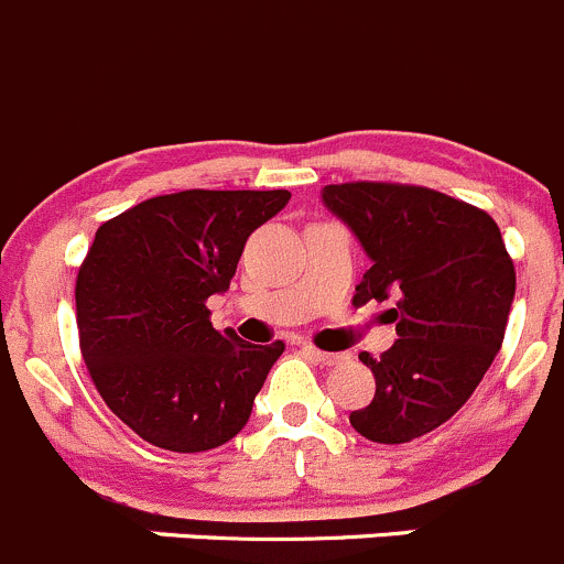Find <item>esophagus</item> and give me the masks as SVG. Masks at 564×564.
I'll use <instances>...</instances> for the list:
<instances>
[{
  "instance_id": "obj_1",
  "label": "esophagus",
  "mask_w": 564,
  "mask_h": 564,
  "mask_svg": "<svg viewBox=\"0 0 564 564\" xmlns=\"http://www.w3.org/2000/svg\"><path fill=\"white\" fill-rule=\"evenodd\" d=\"M303 352L311 355L314 360H319L322 366H336V364H341V360H347V355L344 352H322V349H316V347H303Z\"/></svg>"
}]
</instances>
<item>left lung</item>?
Wrapping results in <instances>:
<instances>
[{
	"label": "left lung",
	"instance_id": "8db88e82",
	"mask_svg": "<svg viewBox=\"0 0 564 564\" xmlns=\"http://www.w3.org/2000/svg\"><path fill=\"white\" fill-rule=\"evenodd\" d=\"M336 215L371 267L355 303L397 300L388 322L397 341L360 360L375 375V399L349 413L375 444H408L457 413L505 341L516 267L494 217L427 187L327 184Z\"/></svg>",
	"mask_w": 564,
	"mask_h": 564
}]
</instances>
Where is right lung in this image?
I'll use <instances>...</instances> for the list:
<instances>
[{"label":"right lung","instance_id":"obj_1","mask_svg":"<svg viewBox=\"0 0 564 564\" xmlns=\"http://www.w3.org/2000/svg\"><path fill=\"white\" fill-rule=\"evenodd\" d=\"M289 189H187L143 200L96 231L76 278L82 358L107 408L149 444L206 452L248 424L283 341L217 333L223 294L250 234Z\"/></svg>","mask_w":564,"mask_h":564}]
</instances>
